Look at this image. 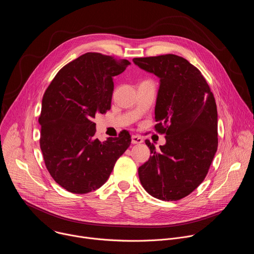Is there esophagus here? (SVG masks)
Wrapping results in <instances>:
<instances>
[{"label":"esophagus","instance_id":"1","mask_svg":"<svg viewBox=\"0 0 254 254\" xmlns=\"http://www.w3.org/2000/svg\"><path fill=\"white\" fill-rule=\"evenodd\" d=\"M143 141V139L140 137V136H138V135H131V142L133 143V144H135V143H141Z\"/></svg>","mask_w":254,"mask_h":254}]
</instances>
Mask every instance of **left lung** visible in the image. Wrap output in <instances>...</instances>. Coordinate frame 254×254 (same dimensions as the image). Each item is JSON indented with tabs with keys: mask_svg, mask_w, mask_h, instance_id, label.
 Listing matches in <instances>:
<instances>
[{
	"mask_svg": "<svg viewBox=\"0 0 254 254\" xmlns=\"http://www.w3.org/2000/svg\"><path fill=\"white\" fill-rule=\"evenodd\" d=\"M139 68L160 78L155 107V128L165 133L166 144L138 168L139 181L150 195L177 201L204 181L218 147L217 106L198 68L185 58L166 54L133 58Z\"/></svg>",
	"mask_w": 254,
	"mask_h": 254,
	"instance_id": "left-lung-1",
	"label": "left lung"
}]
</instances>
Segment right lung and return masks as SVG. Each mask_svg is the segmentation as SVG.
Instances as JSON below:
<instances>
[{"mask_svg": "<svg viewBox=\"0 0 254 254\" xmlns=\"http://www.w3.org/2000/svg\"><path fill=\"white\" fill-rule=\"evenodd\" d=\"M129 61L101 53H85L62 67L47 87L39 117L40 148L55 182L68 192L86 194L100 188L131 137L95 138L96 114L111 110L113 77Z\"/></svg>", "mask_w": 254, "mask_h": 254, "instance_id": "right-lung-1", "label": "right lung"}]
</instances>
